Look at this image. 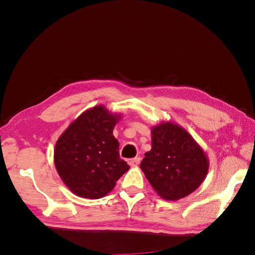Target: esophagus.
I'll list each match as a JSON object with an SVG mask.
<instances>
[{"mask_svg": "<svg viewBox=\"0 0 255 255\" xmlns=\"http://www.w3.org/2000/svg\"><path fill=\"white\" fill-rule=\"evenodd\" d=\"M139 163H140V158L139 157H135V158H132V159L128 160V165L130 167H136V166L139 165Z\"/></svg>", "mask_w": 255, "mask_h": 255, "instance_id": "1", "label": "esophagus"}]
</instances>
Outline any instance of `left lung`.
I'll use <instances>...</instances> for the list:
<instances>
[{"label":"left lung","instance_id":"1","mask_svg":"<svg viewBox=\"0 0 255 255\" xmlns=\"http://www.w3.org/2000/svg\"><path fill=\"white\" fill-rule=\"evenodd\" d=\"M152 148L144 154L140 169L156 194L179 200L194 192L208 172L203 149L181 126L160 122L151 128Z\"/></svg>","mask_w":255,"mask_h":255}]
</instances>
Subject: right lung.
Wrapping results in <instances>:
<instances>
[{
	"mask_svg": "<svg viewBox=\"0 0 255 255\" xmlns=\"http://www.w3.org/2000/svg\"><path fill=\"white\" fill-rule=\"evenodd\" d=\"M121 114L104 105L85 111L56 141L54 163L58 175L74 195L100 199L113 190L129 166L119 156L113 135Z\"/></svg>",
	"mask_w": 255,
	"mask_h": 255,
	"instance_id": "1",
	"label": "right lung"
}]
</instances>
